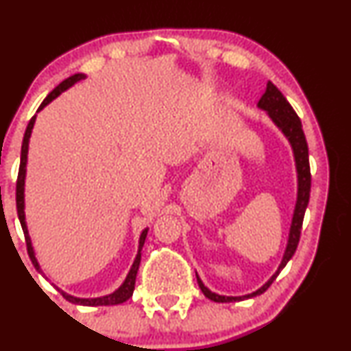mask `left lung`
Instances as JSON below:
<instances>
[{
    "instance_id": "obj_1",
    "label": "left lung",
    "mask_w": 351,
    "mask_h": 351,
    "mask_svg": "<svg viewBox=\"0 0 351 351\" xmlns=\"http://www.w3.org/2000/svg\"><path fill=\"white\" fill-rule=\"evenodd\" d=\"M263 110L269 114L272 119V122L280 128L282 134L289 138V142L292 145L293 156H295V167H297V178H299V191H297V203L295 209H293V217H292V226H291V234H289V243L287 247H285L284 257H282V263L277 269V272L269 279L261 289H257L256 292L247 293L244 297H226V295H217V293L211 292L208 287H204V284L196 274V279H198V285L201 292L208 297L209 300L213 302H236V300H244L251 299V297L261 295L271 287V284L276 280V277L279 276V272L285 267V264L291 261V257L295 252L297 244H299L300 239V229L302 223H304V215L305 209H307L308 198H310V183H312V178H310V165H308V147L307 140H305L304 130H302V122L299 115L295 114L291 104L287 102V99L282 95V92L277 88L274 84L269 80L267 87H265V92L261 97L259 104H257Z\"/></svg>"
}]
</instances>
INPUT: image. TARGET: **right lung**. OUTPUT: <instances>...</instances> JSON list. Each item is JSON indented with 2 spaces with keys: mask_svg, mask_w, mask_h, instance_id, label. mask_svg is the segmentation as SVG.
<instances>
[{
  "mask_svg": "<svg viewBox=\"0 0 351 351\" xmlns=\"http://www.w3.org/2000/svg\"><path fill=\"white\" fill-rule=\"evenodd\" d=\"M82 79H86V75H84V74H74V75H71V77H67L66 80H62V82H60L59 86L56 87L54 90H52L51 94L43 100V104H41V106H39L38 112L41 110V108L46 107L52 99L58 97L60 92H64V90H66V88H69L71 86H74L75 82H79V80H82ZM34 120H36V115L29 120V123H27L26 132H24L23 145H21V163H19L18 180H16V209H18V217H19V223H21V228H23V232H24V239H26V247H27V254H29L31 263H33L34 267L38 269L39 272H41V267H39L38 261H36L33 245H31L29 234H27L26 219H24V178H26L27 147H29V136H31V132H33ZM147 232H148V229H145V231L142 232V236H140L138 254H136V257H135V261H134V265H132L130 272H128V276H127V279H125L123 284L120 285V287L117 289L114 293H110V295H106V297H97V299H79V297H72V295H69V293H64L62 292L64 299L72 302V304L90 305V307H97V305H119V304H123V302H127L128 299H130L132 293H134V289H135L136 272H138L140 259H142V247H143V244H145V237H147Z\"/></svg>",
  "mask_w": 351,
  "mask_h": 351,
  "instance_id": "obj_1",
  "label": "right lung"
}]
</instances>
